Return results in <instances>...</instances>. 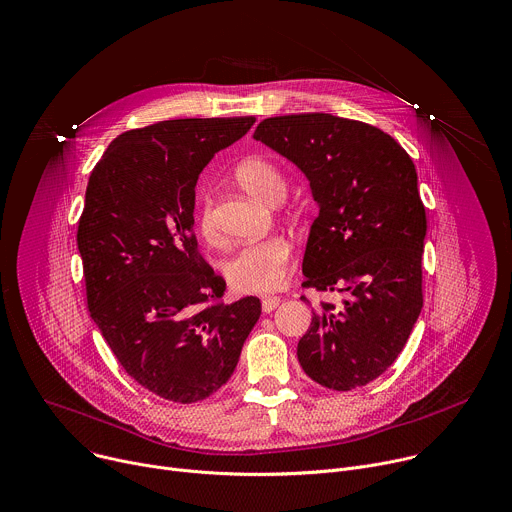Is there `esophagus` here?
<instances>
[{"instance_id": "obj_1", "label": "esophagus", "mask_w": 512, "mask_h": 512, "mask_svg": "<svg viewBox=\"0 0 512 512\" xmlns=\"http://www.w3.org/2000/svg\"><path fill=\"white\" fill-rule=\"evenodd\" d=\"M278 304H280V298H278V296L262 298V311H264V313H272Z\"/></svg>"}]
</instances>
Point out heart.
Segmentation results:
<instances>
[{
    "mask_svg": "<svg viewBox=\"0 0 512 512\" xmlns=\"http://www.w3.org/2000/svg\"><path fill=\"white\" fill-rule=\"evenodd\" d=\"M238 183L258 201L272 203L284 191V177L276 165L266 159H248L236 169ZM199 232L206 240L216 238V224L212 218L210 203L199 214ZM292 248L286 238L272 236L252 246L242 248L224 266L228 280L244 292H268L276 288L290 264Z\"/></svg>",
    "mask_w": 512,
    "mask_h": 512,
    "instance_id": "obj_1",
    "label": "heart"
}]
</instances>
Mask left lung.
<instances>
[{"mask_svg":"<svg viewBox=\"0 0 512 512\" xmlns=\"http://www.w3.org/2000/svg\"><path fill=\"white\" fill-rule=\"evenodd\" d=\"M254 139L309 177L321 208L302 288L343 294L313 311L298 363L327 389L363 387L397 359L424 306L428 220L416 165L381 129L327 113L264 119Z\"/></svg>","mask_w":512,"mask_h":512,"instance_id":"obj_1","label":"left lung"}]
</instances>
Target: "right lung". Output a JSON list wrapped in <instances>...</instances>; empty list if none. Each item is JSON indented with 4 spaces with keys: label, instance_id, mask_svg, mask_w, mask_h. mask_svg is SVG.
I'll list each match as a JSON object with an SVG mask.
<instances>
[{
    "label": "right lung",
    "instance_id": "obj_1",
    "mask_svg": "<svg viewBox=\"0 0 512 512\" xmlns=\"http://www.w3.org/2000/svg\"><path fill=\"white\" fill-rule=\"evenodd\" d=\"M254 117L171 119L119 135L94 165L78 220L88 313L141 387L195 403L234 373L260 300L226 280L193 232L195 183Z\"/></svg>",
    "mask_w": 512,
    "mask_h": 512
}]
</instances>
